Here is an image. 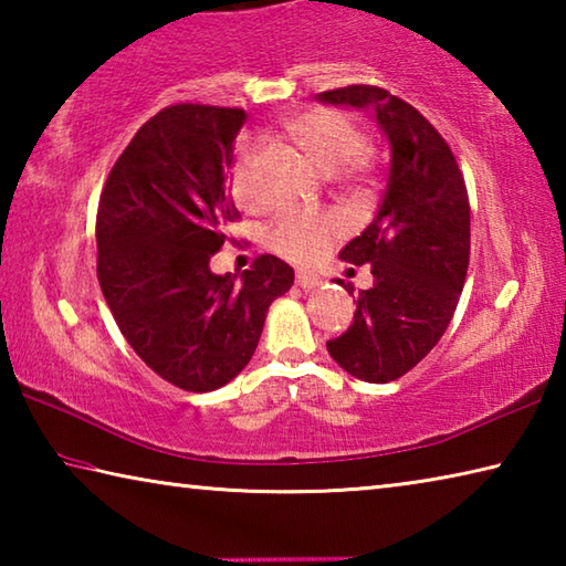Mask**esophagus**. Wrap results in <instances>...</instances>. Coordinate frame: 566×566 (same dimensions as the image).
Listing matches in <instances>:
<instances>
[{
	"label": "esophagus",
	"mask_w": 566,
	"mask_h": 566,
	"mask_svg": "<svg viewBox=\"0 0 566 566\" xmlns=\"http://www.w3.org/2000/svg\"><path fill=\"white\" fill-rule=\"evenodd\" d=\"M319 284H322V276H319V274H310V272H300V274H296V286H302L304 292L317 290Z\"/></svg>",
	"instance_id": "34e87169"
}]
</instances>
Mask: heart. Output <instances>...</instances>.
I'll list each match as a JSON object with an SVG mask.
<instances>
[{"label":"heart","mask_w":566,"mask_h":566,"mask_svg":"<svg viewBox=\"0 0 566 566\" xmlns=\"http://www.w3.org/2000/svg\"><path fill=\"white\" fill-rule=\"evenodd\" d=\"M286 134L300 147L312 165L324 175L352 167L367 151V137L349 117L334 109H310L286 122ZM252 159L242 155L234 167V195L239 202H252V179H249ZM339 234V219L332 214H286L276 219L270 232V247L286 260L310 264L327 249Z\"/></svg>","instance_id":"1"}]
</instances>
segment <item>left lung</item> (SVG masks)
Instances as JSON below:
<instances>
[{
  "instance_id": "8db88e82",
  "label": "left lung",
  "mask_w": 566,
  "mask_h": 566,
  "mask_svg": "<svg viewBox=\"0 0 566 566\" xmlns=\"http://www.w3.org/2000/svg\"><path fill=\"white\" fill-rule=\"evenodd\" d=\"M334 107L369 109L389 145V177L377 214L339 260L369 264L352 327L327 342L344 371L387 385L427 357L452 322L469 266V197L457 159L432 124L369 84L317 94Z\"/></svg>"
}]
</instances>
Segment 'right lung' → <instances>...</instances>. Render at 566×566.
<instances>
[{"mask_svg": "<svg viewBox=\"0 0 566 566\" xmlns=\"http://www.w3.org/2000/svg\"><path fill=\"white\" fill-rule=\"evenodd\" d=\"M242 109L175 104L122 151L99 197L97 276L119 332L142 361L185 391H214L260 344L270 304L294 270L262 254L214 274L237 217L229 187Z\"/></svg>", "mask_w": 566, "mask_h": 566, "instance_id": "right-lung-1", "label": "right lung"}]
</instances>
